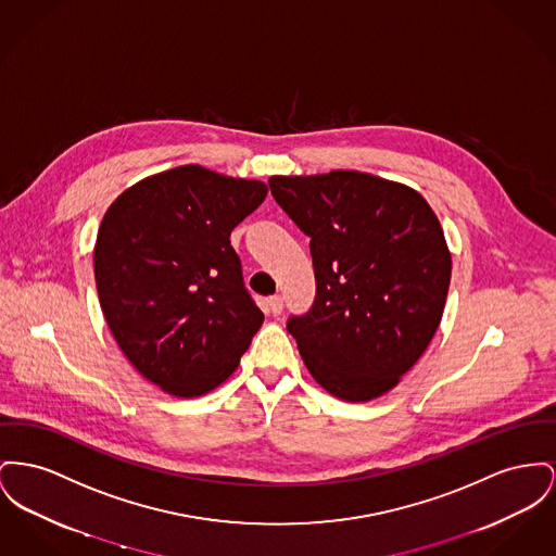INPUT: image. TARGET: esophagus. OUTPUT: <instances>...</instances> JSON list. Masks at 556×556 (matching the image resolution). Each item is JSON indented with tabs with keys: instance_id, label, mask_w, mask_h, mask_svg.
Returning a JSON list of instances; mask_svg holds the SVG:
<instances>
[{
	"instance_id": "1",
	"label": "esophagus",
	"mask_w": 556,
	"mask_h": 556,
	"mask_svg": "<svg viewBox=\"0 0 556 556\" xmlns=\"http://www.w3.org/2000/svg\"><path fill=\"white\" fill-rule=\"evenodd\" d=\"M266 304H268V311H270L273 315H281V311H283V298H281V295H270V298L266 300Z\"/></svg>"
}]
</instances>
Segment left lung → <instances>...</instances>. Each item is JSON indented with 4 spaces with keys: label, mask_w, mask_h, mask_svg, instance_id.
Segmentation results:
<instances>
[{
    "label": "left lung",
    "mask_w": 556,
    "mask_h": 556,
    "mask_svg": "<svg viewBox=\"0 0 556 556\" xmlns=\"http://www.w3.org/2000/svg\"><path fill=\"white\" fill-rule=\"evenodd\" d=\"M268 187L311 237L317 295L288 321L306 369L342 401L391 391L443 317L452 254L439 218L412 187L355 169Z\"/></svg>",
    "instance_id": "1"
}]
</instances>
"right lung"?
I'll return each instance as SVG.
<instances>
[{
	"mask_svg": "<svg viewBox=\"0 0 556 556\" xmlns=\"http://www.w3.org/2000/svg\"><path fill=\"white\" fill-rule=\"evenodd\" d=\"M266 193L261 180L180 165L131 185L102 216V315L138 374L167 394L220 387L261 329L230 230Z\"/></svg>",
	"mask_w": 556,
	"mask_h": 556,
	"instance_id": "right-lung-1",
	"label": "right lung"
}]
</instances>
